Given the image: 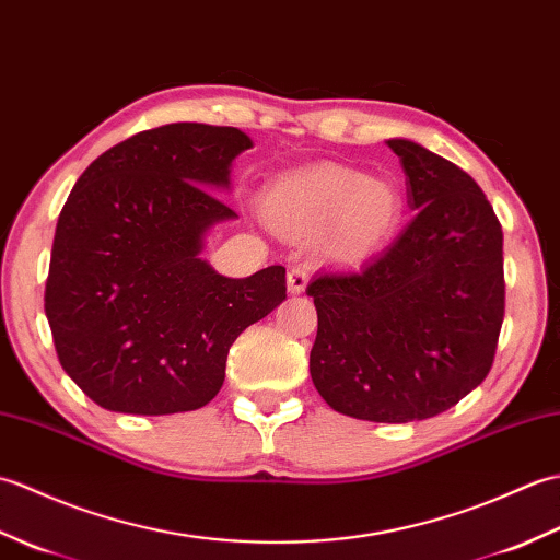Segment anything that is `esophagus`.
<instances>
[{
  "label": "esophagus",
  "mask_w": 560,
  "mask_h": 560,
  "mask_svg": "<svg viewBox=\"0 0 560 560\" xmlns=\"http://www.w3.org/2000/svg\"><path fill=\"white\" fill-rule=\"evenodd\" d=\"M305 287H307V271L303 267H291L289 269V291L303 293Z\"/></svg>",
  "instance_id": "esophagus-1"
}]
</instances>
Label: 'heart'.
Here are the masks:
<instances>
[{"label":"heart","mask_w":560,"mask_h":560,"mask_svg":"<svg viewBox=\"0 0 560 560\" xmlns=\"http://www.w3.org/2000/svg\"><path fill=\"white\" fill-rule=\"evenodd\" d=\"M265 213L283 235L299 241L319 235L327 255L359 259L397 229L401 199L387 180L327 165L271 185Z\"/></svg>","instance_id":"heart-1"}]
</instances>
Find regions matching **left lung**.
I'll use <instances>...</instances> for the list:
<instances>
[{
  "label": "left lung",
  "instance_id": "left-lung-1",
  "mask_svg": "<svg viewBox=\"0 0 560 560\" xmlns=\"http://www.w3.org/2000/svg\"><path fill=\"white\" fill-rule=\"evenodd\" d=\"M416 209L359 269L307 283L317 307L311 375L339 413L377 423L447 411L489 375L505 315L503 229L474 177L389 139Z\"/></svg>",
  "mask_w": 560,
  "mask_h": 560
}]
</instances>
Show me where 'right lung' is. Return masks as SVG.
Here are the masks:
<instances>
[{
	"instance_id": "add662e5",
	"label": "right lung",
	"mask_w": 560,
	"mask_h": 560,
	"mask_svg": "<svg viewBox=\"0 0 560 560\" xmlns=\"http://www.w3.org/2000/svg\"><path fill=\"white\" fill-rule=\"evenodd\" d=\"M235 127L144 129L81 173L59 211L45 315L83 395L122 413H177L219 395L231 343L287 299V269L229 279L199 259L209 225L233 219Z\"/></svg>"
}]
</instances>
